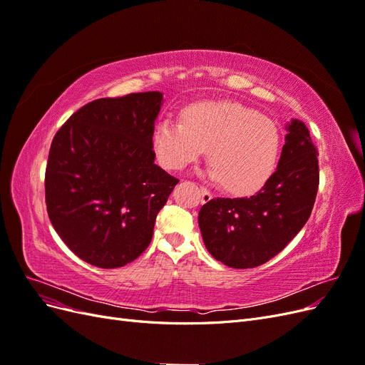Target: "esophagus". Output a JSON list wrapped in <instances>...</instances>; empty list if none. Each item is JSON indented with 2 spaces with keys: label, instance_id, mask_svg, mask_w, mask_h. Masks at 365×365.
Returning <instances> with one entry per match:
<instances>
[{
  "label": "esophagus",
  "instance_id": "obj_1",
  "mask_svg": "<svg viewBox=\"0 0 365 365\" xmlns=\"http://www.w3.org/2000/svg\"><path fill=\"white\" fill-rule=\"evenodd\" d=\"M201 196H202V202H207V201H210L213 197L212 192L207 190L205 187H202V185H201Z\"/></svg>",
  "mask_w": 365,
  "mask_h": 365
}]
</instances>
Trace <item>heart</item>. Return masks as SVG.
<instances>
[{"mask_svg":"<svg viewBox=\"0 0 365 365\" xmlns=\"http://www.w3.org/2000/svg\"><path fill=\"white\" fill-rule=\"evenodd\" d=\"M208 176L233 195H251L277 168L282 132L274 120L233 102H202L184 111V121L164 118L153 149L165 169L181 170L205 152Z\"/></svg>","mask_w":365,"mask_h":365,"instance_id":"1","label":"heart"}]
</instances>
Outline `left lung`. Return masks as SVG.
Here are the masks:
<instances>
[{
    "label": "left lung",
    "instance_id": "8db88e82",
    "mask_svg": "<svg viewBox=\"0 0 365 365\" xmlns=\"http://www.w3.org/2000/svg\"><path fill=\"white\" fill-rule=\"evenodd\" d=\"M318 152L300 120L288 125L277 170L250 197H215L200 210L205 248L230 268L267 263L289 244L312 213Z\"/></svg>",
    "mask_w": 365,
    "mask_h": 365
}]
</instances>
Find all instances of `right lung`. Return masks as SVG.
<instances>
[{"instance_id":"add662e5","label":"right lung","mask_w":365,"mask_h":365,"mask_svg":"<svg viewBox=\"0 0 365 365\" xmlns=\"http://www.w3.org/2000/svg\"><path fill=\"white\" fill-rule=\"evenodd\" d=\"M158 91L97 98L56 132L46 169L51 225L77 257L103 269L145 251L175 176L155 163Z\"/></svg>"}]
</instances>
